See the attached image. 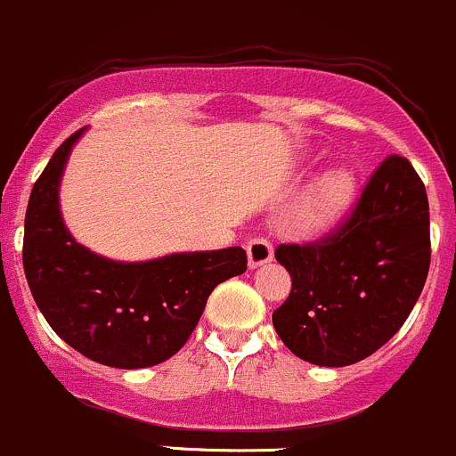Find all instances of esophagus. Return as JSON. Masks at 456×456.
<instances>
[{
	"mask_svg": "<svg viewBox=\"0 0 456 456\" xmlns=\"http://www.w3.org/2000/svg\"><path fill=\"white\" fill-rule=\"evenodd\" d=\"M246 250H248V263H250V267L265 265V263L272 261V255H274V248H272V243L267 241L265 237L250 239Z\"/></svg>",
	"mask_w": 456,
	"mask_h": 456,
	"instance_id": "34e87169",
	"label": "esophagus"
}]
</instances>
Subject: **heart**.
Here are the masks:
<instances>
[{
  "label": "heart",
  "mask_w": 456,
  "mask_h": 456,
  "mask_svg": "<svg viewBox=\"0 0 456 456\" xmlns=\"http://www.w3.org/2000/svg\"><path fill=\"white\" fill-rule=\"evenodd\" d=\"M355 195V180L346 168H331L318 177L305 200L303 219L309 228H325L336 222Z\"/></svg>",
  "instance_id": "obj_1"
}]
</instances>
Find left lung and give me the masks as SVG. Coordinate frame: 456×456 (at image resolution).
<instances>
[{
  "label": "left lung",
  "instance_id": "obj_1",
  "mask_svg": "<svg viewBox=\"0 0 456 456\" xmlns=\"http://www.w3.org/2000/svg\"><path fill=\"white\" fill-rule=\"evenodd\" d=\"M292 292L272 322L294 355L346 367L387 345L415 307L430 267L426 186L412 164L388 156L336 232L281 243Z\"/></svg>",
  "mask_w": 456,
  "mask_h": 456
}]
</instances>
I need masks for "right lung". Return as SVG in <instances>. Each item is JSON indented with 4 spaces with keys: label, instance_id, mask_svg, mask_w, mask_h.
Wrapping results in <instances>:
<instances>
[{
    "label": "right lung",
    "instance_id": "obj_1",
    "mask_svg": "<svg viewBox=\"0 0 456 456\" xmlns=\"http://www.w3.org/2000/svg\"><path fill=\"white\" fill-rule=\"evenodd\" d=\"M69 135L35 182L23 230V270L37 307L72 349L116 369L156 367L184 346L210 292L246 272L239 246L111 261L74 241L59 206Z\"/></svg>",
    "mask_w": 456,
    "mask_h": 456
}]
</instances>
